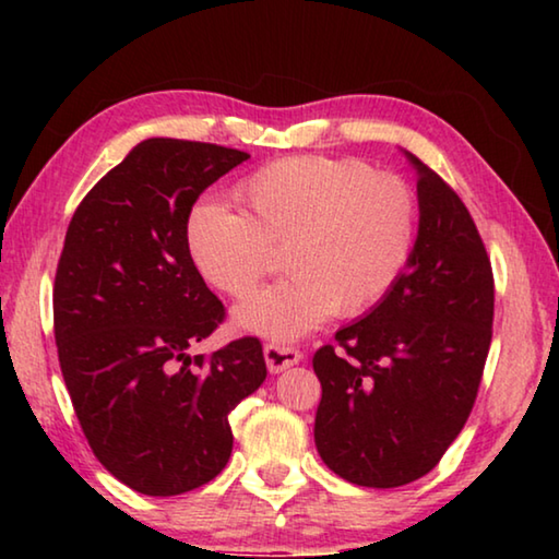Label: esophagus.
<instances>
[{
	"label": "esophagus",
	"instance_id": "1",
	"mask_svg": "<svg viewBox=\"0 0 559 559\" xmlns=\"http://www.w3.org/2000/svg\"><path fill=\"white\" fill-rule=\"evenodd\" d=\"M263 357H266V365L273 374H278L288 367L298 365L302 353L293 345H283V343H266L263 345Z\"/></svg>",
	"mask_w": 559,
	"mask_h": 559
}]
</instances>
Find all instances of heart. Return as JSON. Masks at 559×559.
I'll return each mask as SVG.
<instances>
[{
  "mask_svg": "<svg viewBox=\"0 0 559 559\" xmlns=\"http://www.w3.org/2000/svg\"><path fill=\"white\" fill-rule=\"evenodd\" d=\"M236 197L243 214L197 204L185 241L197 273L229 298L249 296L283 251L290 276L236 310V323L251 333L293 340L333 313H370L409 269L419 200L404 177L374 173L365 159H273Z\"/></svg>",
  "mask_w": 559,
  "mask_h": 559,
  "instance_id": "b5f03b06",
  "label": "heart"
}]
</instances>
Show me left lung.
Segmentation results:
<instances>
[{
    "instance_id": "1",
    "label": "left lung",
    "mask_w": 559,
    "mask_h": 559,
    "mask_svg": "<svg viewBox=\"0 0 559 559\" xmlns=\"http://www.w3.org/2000/svg\"><path fill=\"white\" fill-rule=\"evenodd\" d=\"M419 173V236L402 281L313 355L316 447L340 478L396 488L427 476L476 402L493 337V269L466 204Z\"/></svg>"
}]
</instances>
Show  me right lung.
<instances>
[{
	"label": "right lung",
	"instance_id": "1",
	"mask_svg": "<svg viewBox=\"0 0 559 559\" xmlns=\"http://www.w3.org/2000/svg\"><path fill=\"white\" fill-rule=\"evenodd\" d=\"M243 159L150 138L83 197L66 231L53 281L63 382L96 459L138 493L179 496L219 476L229 414L266 380L259 337L189 355L226 308L189 261L187 216Z\"/></svg>",
	"mask_w": 559,
	"mask_h": 559
}]
</instances>
